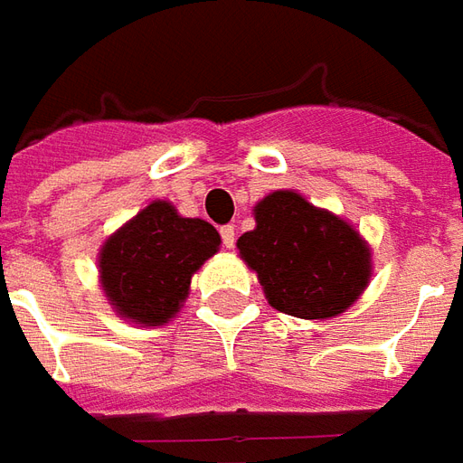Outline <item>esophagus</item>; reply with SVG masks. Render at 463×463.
<instances>
[{
  "instance_id": "34e87169",
  "label": "esophagus",
  "mask_w": 463,
  "mask_h": 463,
  "mask_svg": "<svg viewBox=\"0 0 463 463\" xmlns=\"http://www.w3.org/2000/svg\"><path fill=\"white\" fill-rule=\"evenodd\" d=\"M221 238L225 248H232V245H235V228H232V225H222Z\"/></svg>"
}]
</instances>
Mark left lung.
Listing matches in <instances>:
<instances>
[{"label": "left lung", "mask_w": 463, "mask_h": 463, "mask_svg": "<svg viewBox=\"0 0 463 463\" xmlns=\"http://www.w3.org/2000/svg\"><path fill=\"white\" fill-rule=\"evenodd\" d=\"M255 228L238 252L270 307L300 320L349 310L372 280V248L359 231L298 191H272L252 208Z\"/></svg>", "instance_id": "1"}]
</instances>
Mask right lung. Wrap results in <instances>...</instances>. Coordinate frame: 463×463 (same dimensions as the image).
Segmentation results:
<instances>
[{"label": "right lung", "instance_id": "obj_1", "mask_svg": "<svg viewBox=\"0 0 463 463\" xmlns=\"http://www.w3.org/2000/svg\"><path fill=\"white\" fill-rule=\"evenodd\" d=\"M218 250L221 235L211 222L151 201L99 248V285L118 317L161 327L181 312L193 275Z\"/></svg>", "mask_w": 463, "mask_h": 463}]
</instances>
